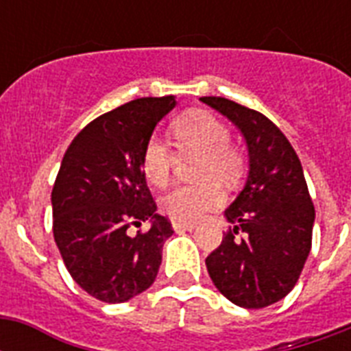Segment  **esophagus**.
<instances>
[{
    "instance_id": "esophagus-1",
    "label": "esophagus",
    "mask_w": 351,
    "mask_h": 351,
    "mask_svg": "<svg viewBox=\"0 0 351 351\" xmlns=\"http://www.w3.org/2000/svg\"><path fill=\"white\" fill-rule=\"evenodd\" d=\"M197 228L195 224H191V222H176V220H173V230L175 231H193Z\"/></svg>"
}]
</instances>
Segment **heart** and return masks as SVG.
I'll return each mask as SVG.
<instances>
[{
    "instance_id": "heart-1",
    "label": "heart",
    "mask_w": 351,
    "mask_h": 351,
    "mask_svg": "<svg viewBox=\"0 0 351 351\" xmlns=\"http://www.w3.org/2000/svg\"><path fill=\"white\" fill-rule=\"evenodd\" d=\"M171 136L182 158L197 156L193 178L198 182L173 187L160 200V208L176 222H197L226 202V187H237L244 178V153L230 143V129L208 111H191L171 123ZM176 153L158 136L149 138L142 151V171L153 186L164 187L176 165Z\"/></svg>"
}]
</instances>
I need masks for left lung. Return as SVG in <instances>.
<instances>
[{"instance_id": "8db88e82", "label": "left lung", "mask_w": 351, "mask_h": 351, "mask_svg": "<svg viewBox=\"0 0 351 351\" xmlns=\"http://www.w3.org/2000/svg\"><path fill=\"white\" fill-rule=\"evenodd\" d=\"M200 101L239 127L250 156L244 189L224 213L230 231L206 258L208 273L233 304L266 308L293 289L310 255L315 208L304 171L269 118L220 96ZM237 234L243 237L237 239Z\"/></svg>"}]
</instances>
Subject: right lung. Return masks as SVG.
Here are the masks:
<instances>
[{"instance_id": "1", "label": "right lung", "mask_w": 351, "mask_h": 351, "mask_svg": "<svg viewBox=\"0 0 351 351\" xmlns=\"http://www.w3.org/2000/svg\"><path fill=\"white\" fill-rule=\"evenodd\" d=\"M175 106V96L138 98L101 114L76 134L58 171L51 195L54 240L71 277L101 302H125L158 275L173 228L156 213L142 151ZM147 219V232L128 233Z\"/></svg>"}]
</instances>
